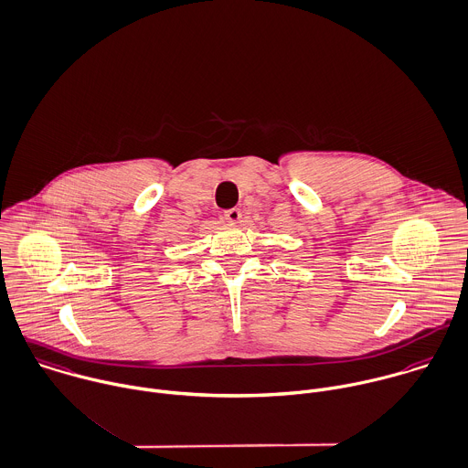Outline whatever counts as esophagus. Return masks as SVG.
Masks as SVG:
<instances>
[{
    "label": "esophagus",
    "instance_id": "obj_1",
    "mask_svg": "<svg viewBox=\"0 0 468 468\" xmlns=\"http://www.w3.org/2000/svg\"><path fill=\"white\" fill-rule=\"evenodd\" d=\"M223 218L227 221H239L241 219V210L239 208H229L223 212Z\"/></svg>",
    "mask_w": 468,
    "mask_h": 468
}]
</instances>
